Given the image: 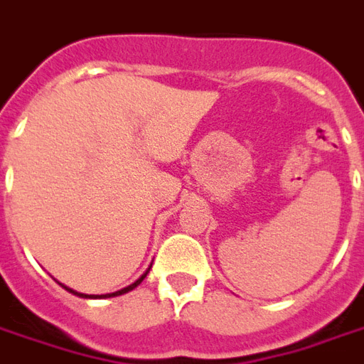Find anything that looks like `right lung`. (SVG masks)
Listing matches in <instances>:
<instances>
[{
  "label": "right lung",
  "mask_w": 364,
  "mask_h": 364,
  "mask_svg": "<svg viewBox=\"0 0 364 364\" xmlns=\"http://www.w3.org/2000/svg\"><path fill=\"white\" fill-rule=\"evenodd\" d=\"M146 273H149V271H146ZM146 273L143 274V277H139L137 281L133 282V284H129V287H126V288H122V290H118V292H112V294H102V296H87V294H80V292H74V290H70V288H66V290H68V292H72V294H76V296H80V298H114V296H122V294H126V292H129V290H133V288L135 287H139V284H141V282H143V279H145L146 277Z\"/></svg>",
  "instance_id": "obj_1"
}]
</instances>
